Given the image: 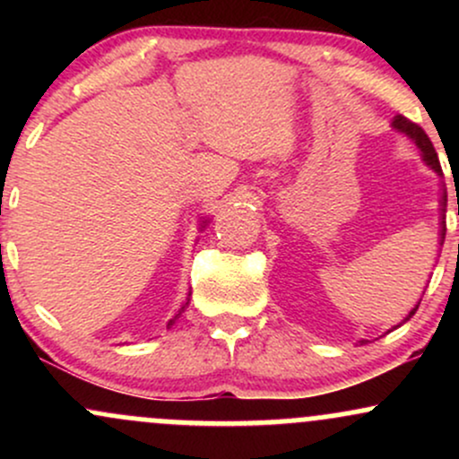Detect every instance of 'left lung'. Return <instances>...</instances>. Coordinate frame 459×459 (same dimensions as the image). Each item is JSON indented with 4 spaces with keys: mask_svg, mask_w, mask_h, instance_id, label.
<instances>
[{
    "mask_svg": "<svg viewBox=\"0 0 459 459\" xmlns=\"http://www.w3.org/2000/svg\"><path fill=\"white\" fill-rule=\"evenodd\" d=\"M393 127L399 129V131H403L405 135H410V138L416 142V146H419L420 152H423V157H425V161H428V166H431L436 172H438V175H442V168H440V161H438V152H436L434 144H431V140L428 138V134H425L423 127H419V125L412 123V120H408V118H405V116H397V118H394V123H393ZM445 204H446V196H442V212H445ZM457 213H459V200H457ZM445 230H446L445 224H442L440 241H445ZM416 308H419V307H414L412 313H410L405 319L412 317V315L416 313ZM360 343H365V341H360Z\"/></svg>",
    "mask_w": 459,
    "mask_h": 459,
    "instance_id": "1",
    "label": "left lung"
}]
</instances>
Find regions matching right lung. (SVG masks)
<instances>
[{
	"label": "right lung",
	"mask_w": 459,
	"mask_h": 459,
	"mask_svg": "<svg viewBox=\"0 0 459 459\" xmlns=\"http://www.w3.org/2000/svg\"><path fill=\"white\" fill-rule=\"evenodd\" d=\"M187 304H189V299H187V302H186V307H187ZM186 307H181V310H178V315H181L183 310H186ZM178 315H175V319L178 317ZM175 319H170V324H168V325H172V324H175Z\"/></svg>",
	"instance_id": "add662e5"
}]
</instances>
